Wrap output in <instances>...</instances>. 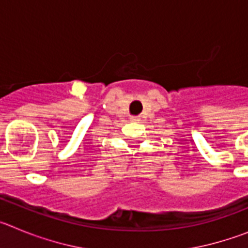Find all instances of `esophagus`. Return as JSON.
I'll use <instances>...</instances> for the list:
<instances>
[{"label": "esophagus", "instance_id": "obj_1", "mask_svg": "<svg viewBox=\"0 0 248 248\" xmlns=\"http://www.w3.org/2000/svg\"><path fill=\"white\" fill-rule=\"evenodd\" d=\"M130 119H131V120H137V119H138V118H137V117H131V118H130Z\"/></svg>", "mask_w": 248, "mask_h": 248}]
</instances>
